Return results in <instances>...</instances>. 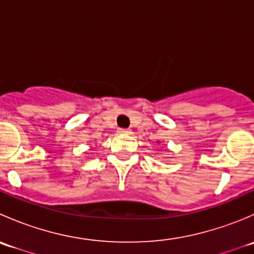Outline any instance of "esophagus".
<instances>
[{
  "label": "esophagus",
  "instance_id": "obj_1",
  "mask_svg": "<svg viewBox=\"0 0 254 254\" xmlns=\"http://www.w3.org/2000/svg\"><path fill=\"white\" fill-rule=\"evenodd\" d=\"M118 132H119V134H122V135L131 134V131H130V130H127V129H119V130H118Z\"/></svg>",
  "mask_w": 254,
  "mask_h": 254
}]
</instances>
